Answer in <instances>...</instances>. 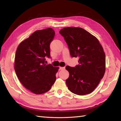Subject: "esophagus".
Masks as SVG:
<instances>
[{
	"mask_svg": "<svg viewBox=\"0 0 121 121\" xmlns=\"http://www.w3.org/2000/svg\"><path fill=\"white\" fill-rule=\"evenodd\" d=\"M65 69V67H60L59 68V70H64Z\"/></svg>",
	"mask_w": 121,
	"mask_h": 121,
	"instance_id": "1",
	"label": "esophagus"
}]
</instances>
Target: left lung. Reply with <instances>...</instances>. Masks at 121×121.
Segmentation results:
<instances>
[{
    "instance_id": "left-lung-1",
    "label": "left lung",
    "mask_w": 121,
    "mask_h": 121,
    "mask_svg": "<svg viewBox=\"0 0 121 121\" xmlns=\"http://www.w3.org/2000/svg\"><path fill=\"white\" fill-rule=\"evenodd\" d=\"M71 56L78 57V65L66 66L69 77L68 89L80 95L91 94L96 88L106 71V55L97 38L80 27H65L60 30Z\"/></svg>"
}]
</instances>
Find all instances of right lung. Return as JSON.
Wrapping results in <instances>:
<instances>
[{"label": "right lung", "instance_id": "right-lung-1", "mask_svg": "<svg viewBox=\"0 0 121 121\" xmlns=\"http://www.w3.org/2000/svg\"><path fill=\"white\" fill-rule=\"evenodd\" d=\"M55 32L51 28L38 30L20 43L15 56L14 70L27 89L39 95L49 91L56 79L58 67L45 64L50 58V44Z\"/></svg>", "mask_w": 121, "mask_h": 121}]
</instances>
